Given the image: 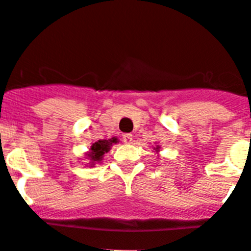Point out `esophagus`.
<instances>
[{"label": "esophagus", "instance_id": "obj_1", "mask_svg": "<svg viewBox=\"0 0 251 251\" xmlns=\"http://www.w3.org/2000/svg\"><path fill=\"white\" fill-rule=\"evenodd\" d=\"M131 140H133V135L129 133H126L123 134V141H125L126 144H130Z\"/></svg>", "mask_w": 251, "mask_h": 251}]
</instances>
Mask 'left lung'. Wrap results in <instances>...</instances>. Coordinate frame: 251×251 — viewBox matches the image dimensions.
<instances>
[{
	"mask_svg": "<svg viewBox=\"0 0 251 251\" xmlns=\"http://www.w3.org/2000/svg\"><path fill=\"white\" fill-rule=\"evenodd\" d=\"M153 150H155L156 152H157V151H160V146H156V148H153Z\"/></svg>",
	"mask_w": 251,
	"mask_h": 251,
	"instance_id": "8db88e82",
	"label": "left lung"
}]
</instances>
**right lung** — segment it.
I'll return each mask as SVG.
<instances>
[{
	"label": "right lung",
	"instance_id": "obj_1",
	"mask_svg": "<svg viewBox=\"0 0 251 251\" xmlns=\"http://www.w3.org/2000/svg\"><path fill=\"white\" fill-rule=\"evenodd\" d=\"M117 143H118L117 138L108 139V140L103 139V140H98L96 143H94L93 145H91L90 151L86 153L88 158L90 160L91 167L95 165V162H100V161L103 158V155L111 150L113 144H117Z\"/></svg>",
	"mask_w": 251,
	"mask_h": 251
}]
</instances>
